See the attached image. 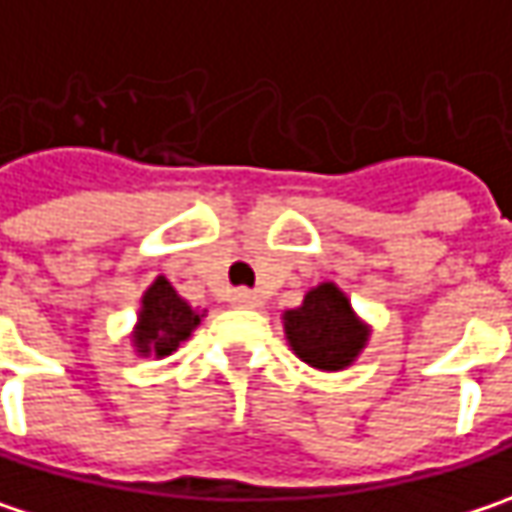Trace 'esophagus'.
Wrapping results in <instances>:
<instances>
[{
  "instance_id": "1",
  "label": "esophagus",
  "mask_w": 512,
  "mask_h": 512,
  "mask_svg": "<svg viewBox=\"0 0 512 512\" xmlns=\"http://www.w3.org/2000/svg\"><path fill=\"white\" fill-rule=\"evenodd\" d=\"M230 303H233V306H238V309H259V306H262V297H259L256 291L238 288V291H233Z\"/></svg>"
}]
</instances>
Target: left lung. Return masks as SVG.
<instances>
[{
	"label": "left lung",
	"mask_w": 512,
	"mask_h": 512,
	"mask_svg": "<svg viewBox=\"0 0 512 512\" xmlns=\"http://www.w3.org/2000/svg\"><path fill=\"white\" fill-rule=\"evenodd\" d=\"M282 326L294 355L323 373L347 370L370 341V326L335 282L314 285L303 306L282 314Z\"/></svg>",
	"instance_id": "8db88e82"
}]
</instances>
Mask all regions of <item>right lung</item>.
<instances>
[{
  "mask_svg": "<svg viewBox=\"0 0 512 512\" xmlns=\"http://www.w3.org/2000/svg\"><path fill=\"white\" fill-rule=\"evenodd\" d=\"M139 303L142 306L136 314L130 341H133L136 355H142V358L171 355L183 341L192 338V332L201 326V317L206 314V311L192 309L165 276H157L148 285V291L142 294Z\"/></svg>",
  "mask_w": 512,
  "mask_h": 512,
  "instance_id": "1",
  "label": "right lung"
}]
</instances>
